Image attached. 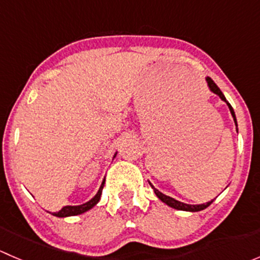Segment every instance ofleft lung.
<instances>
[{
    "instance_id": "1",
    "label": "left lung",
    "mask_w": 260,
    "mask_h": 260,
    "mask_svg": "<svg viewBox=\"0 0 260 260\" xmlns=\"http://www.w3.org/2000/svg\"><path fill=\"white\" fill-rule=\"evenodd\" d=\"M206 81H208V85H209V88H210V90L212 91V93H214V94H216V95H219V96H220V99H221V101H224L225 103L228 104V107H229V109H230V113H232L233 118H234L235 127H237V132H238V123H237V117H235V113H234V109H233V107L230 106V103H229V102L226 101V98H225V96H224V94H222V91L220 90V89H219V86H217L216 84H215L214 81H212L211 78H209V77L206 78ZM148 182H149V181H148ZM149 185H151V187L153 188V191H154V193H156V196H157V198L159 199V200L162 201V203H165V204H166V205L171 206V208L176 209V210H182V211H191V212H195V211H201V210H204V209H206V208H208V206H210L212 201H214V200H211V201H209V203H206V204H200V205H190V204L181 203V201H179V200H175V199H172V198H170V196L165 195V193H162L161 191H158V190H157V188H154V186L152 185L151 182H149Z\"/></svg>"
}]
</instances>
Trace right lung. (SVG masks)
Returning a JSON list of instances; mask_svg holds the SVG:
<instances>
[{
  "instance_id": "add662e5",
  "label": "right lung",
  "mask_w": 260,
  "mask_h": 260,
  "mask_svg": "<svg viewBox=\"0 0 260 260\" xmlns=\"http://www.w3.org/2000/svg\"><path fill=\"white\" fill-rule=\"evenodd\" d=\"M115 156H117V152L114 153V157ZM114 157H113V158H114ZM104 182H106V179H104L103 182H102V185H101V187H99L96 195L94 196L91 200H89L88 203L81 204V205H78V206H70V205L69 206H64L61 210H59L57 212H52V215H54V216H57V217L75 216V215H80V214H83V212L90 210V209L94 208V206H95L96 204L99 203V200H101V195H102V190H103Z\"/></svg>"
}]
</instances>
